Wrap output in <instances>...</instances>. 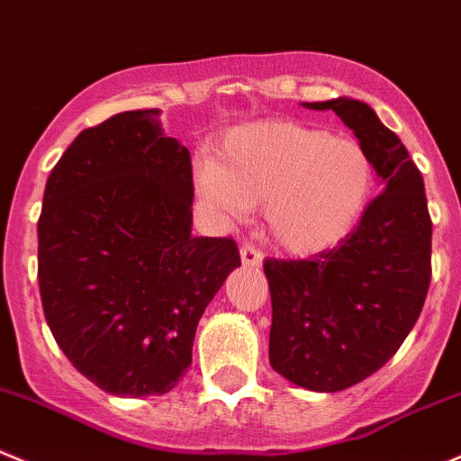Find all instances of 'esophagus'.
I'll return each instance as SVG.
<instances>
[{
  "label": "esophagus",
  "mask_w": 461,
  "mask_h": 461,
  "mask_svg": "<svg viewBox=\"0 0 461 461\" xmlns=\"http://www.w3.org/2000/svg\"><path fill=\"white\" fill-rule=\"evenodd\" d=\"M240 256H242V265L247 267H260L262 265V251L256 247V244L247 242L240 249Z\"/></svg>",
  "instance_id": "esophagus-1"
}]
</instances>
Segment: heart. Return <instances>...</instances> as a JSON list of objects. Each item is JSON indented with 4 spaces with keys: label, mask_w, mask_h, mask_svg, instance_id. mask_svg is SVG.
Segmentation results:
<instances>
[{
    "label": "heart",
    "mask_w": 461,
    "mask_h": 461,
    "mask_svg": "<svg viewBox=\"0 0 461 461\" xmlns=\"http://www.w3.org/2000/svg\"><path fill=\"white\" fill-rule=\"evenodd\" d=\"M201 196L240 217L265 203L267 235L289 253L335 247L357 223L374 187V162L357 140L292 120L235 129L196 174Z\"/></svg>",
    "instance_id": "obj_1"
}]
</instances>
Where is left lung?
Returning a JSON list of instances; mask_svg holds the SVG:
<instances>
[{
  "label": "left lung",
  "mask_w": 461,
  "mask_h": 461,
  "mask_svg": "<svg viewBox=\"0 0 461 461\" xmlns=\"http://www.w3.org/2000/svg\"><path fill=\"white\" fill-rule=\"evenodd\" d=\"M305 106L335 111L384 181L335 249L265 260L271 366L299 387L341 392L383 369L414 328L430 287L432 219L419 167L366 104L341 96Z\"/></svg>",
  "instance_id": "8db88e82"
}]
</instances>
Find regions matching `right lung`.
<instances>
[{
    "instance_id": "right-lung-1",
    "label": "right lung",
    "mask_w": 461,
    "mask_h": 461,
    "mask_svg": "<svg viewBox=\"0 0 461 461\" xmlns=\"http://www.w3.org/2000/svg\"><path fill=\"white\" fill-rule=\"evenodd\" d=\"M190 151L158 108L81 131L38 219L45 319L68 359L115 396L167 393L192 365L214 294L242 265L233 238L192 235Z\"/></svg>"
}]
</instances>
